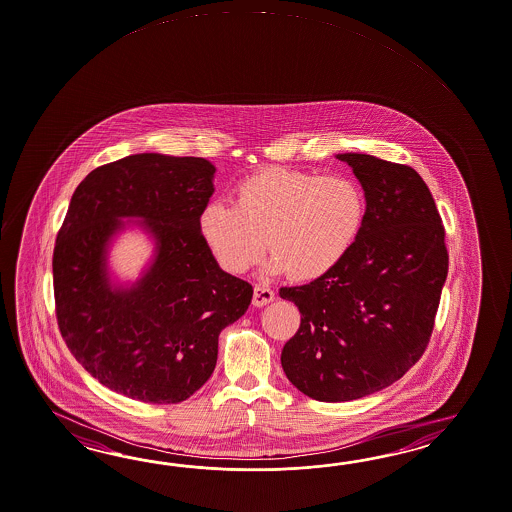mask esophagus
Returning a JSON list of instances; mask_svg holds the SVG:
<instances>
[{
	"label": "esophagus",
	"instance_id": "obj_1",
	"mask_svg": "<svg viewBox=\"0 0 512 512\" xmlns=\"http://www.w3.org/2000/svg\"><path fill=\"white\" fill-rule=\"evenodd\" d=\"M275 294L272 288L264 287V285H257L253 290V305L255 307H264L270 301H274Z\"/></svg>",
	"mask_w": 512,
	"mask_h": 512
}]
</instances>
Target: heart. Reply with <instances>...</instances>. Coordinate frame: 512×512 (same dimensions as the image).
I'll return each mask as SVG.
<instances>
[{"label": "heart", "instance_id": "heart-1", "mask_svg": "<svg viewBox=\"0 0 512 512\" xmlns=\"http://www.w3.org/2000/svg\"><path fill=\"white\" fill-rule=\"evenodd\" d=\"M366 211V194L348 175L270 166L238 183L233 205L222 200L203 205L198 231L229 274L248 272L268 244L274 255L268 272L316 281L357 246Z\"/></svg>", "mask_w": 512, "mask_h": 512}]
</instances>
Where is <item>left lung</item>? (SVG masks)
<instances>
[{"mask_svg": "<svg viewBox=\"0 0 512 512\" xmlns=\"http://www.w3.org/2000/svg\"><path fill=\"white\" fill-rule=\"evenodd\" d=\"M337 159L366 194L361 238L331 274L279 290L301 312L281 366L305 396L329 403L390 387L422 357L448 275L444 225L418 172L366 153Z\"/></svg>", "mask_w": 512, "mask_h": 512, "instance_id": "8db88e82", "label": "left lung"}]
</instances>
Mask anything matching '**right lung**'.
Returning a JSON list of instances; mask_svg holds the SVG:
<instances>
[{"mask_svg":"<svg viewBox=\"0 0 512 512\" xmlns=\"http://www.w3.org/2000/svg\"><path fill=\"white\" fill-rule=\"evenodd\" d=\"M214 174L201 157L137 153L75 188L53 251L57 322L88 374L125 398H190L214 372L220 331L250 307V283L224 272L198 231ZM135 226L154 253L137 282L120 284L108 253Z\"/></svg>","mask_w":512,"mask_h":512,"instance_id":"add662e5","label":"right lung"}]
</instances>
